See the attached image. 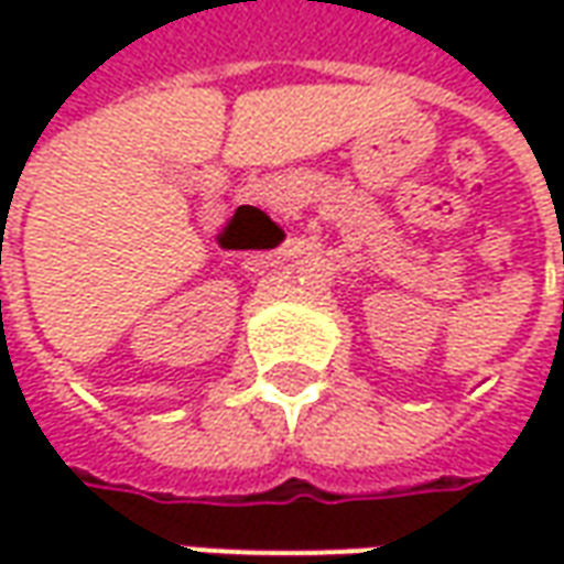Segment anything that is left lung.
<instances>
[{"instance_id":"left-lung-1","label":"left lung","mask_w":564,"mask_h":564,"mask_svg":"<svg viewBox=\"0 0 564 564\" xmlns=\"http://www.w3.org/2000/svg\"><path fill=\"white\" fill-rule=\"evenodd\" d=\"M562 314H564V302H562Z\"/></svg>"}]
</instances>
